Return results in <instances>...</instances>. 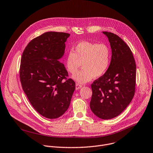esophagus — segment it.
I'll use <instances>...</instances> for the list:
<instances>
[{
	"label": "esophagus",
	"instance_id": "1",
	"mask_svg": "<svg viewBox=\"0 0 153 153\" xmlns=\"http://www.w3.org/2000/svg\"><path fill=\"white\" fill-rule=\"evenodd\" d=\"M82 86H83V85H81V84H79V83H76V89H79L80 88H82Z\"/></svg>",
	"mask_w": 153,
	"mask_h": 153
}]
</instances>
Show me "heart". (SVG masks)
Wrapping results in <instances>:
<instances>
[{
	"mask_svg": "<svg viewBox=\"0 0 153 153\" xmlns=\"http://www.w3.org/2000/svg\"><path fill=\"white\" fill-rule=\"evenodd\" d=\"M111 61V51L105 44L82 41L67 53L65 65L69 73L76 74L81 65L83 68L73 76L77 82L83 83L93 77L102 76L108 70Z\"/></svg>",
	"mask_w": 153,
	"mask_h": 153,
	"instance_id": "heart-1",
	"label": "heart"
}]
</instances>
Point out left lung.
I'll use <instances>...</instances> for the list:
<instances>
[{"label":"left lung","instance_id":"1","mask_svg":"<svg viewBox=\"0 0 153 153\" xmlns=\"http://www.w3.org/2000/svg\"><path fill=\"white\" fill-rule=\"evenodd\" d=\"M112 48L110 66L104 75L91 84L92 112L103 120L121 114L132 100L136 88V63L132 52L118 35L103 32Z\"/></svg>","mask_w":153,"mask_h":153}]
</instances>
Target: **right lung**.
<instances>
[{
  "label": "right lung",
  "instance_id": "1",
  "mask_svg": "<svg viewBox=\"0 0 153 153\" xmlns=\"http://www.w3.org/2000/svg\"><path fill=\"white\" fill-rule=\"evenodd\" d=\"M70 34L47 32L32 39L21 58L20 79L23 90L35 110L55 119L68 109L76 83L58 61L64 55Z\"/></svg>",
  "mask_w": 153,
  "mask_h": 153
}]
</instances>
